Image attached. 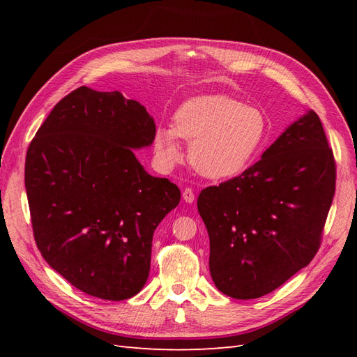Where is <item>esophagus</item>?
<instances>
[{"mask_svg": "<svg viewBox=\"0 0 357 357\" xmlns=\"http://www.w3.org/2000/svg\"><path fill=\"white\" fill-rule=\"evenodd\" d=\"M183 199H185L188 204H192L193 201H195V193H193V190L190 188H186L185 190H183Z\"/></svg>", "mask_w": 357, "mask_h": 357, "instance_id": "34e87169", "label": "esophagus"}]
</instances>
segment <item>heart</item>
I'll return each mask as SVG.
<instances>
[{
  "label": "heart",
  "instance_id": "heart-1",
  "mask_svg": "<svg viewBox=\"0 0 357 357\" xmlns=\"http://www.w3.org/2000/svg\"><path fill=\"white\" fill-rule=\"evenodd\" d=\"M269 135L264 112L228 95L197 96L180 105L174 128H158L155 152L162 165L181 159L178 138L189 146V160L201 176L225 178L245 169L262 152Z\"/></svg>",
  "mask_w": 357,
  "mask_h": 357
}]
</instances>
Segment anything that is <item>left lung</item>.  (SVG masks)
<instances>
[{
    "label": "left lung",
    "mask_w": 357,
    "mask_h": 357,
    "mask_svg": "<svg viewBox=\"0 0 357 357\" xmlns=\"http://www.w3.org/2000/svg\"><path fill=\"white\" fill-rule=\"evenodd\" d=\"M337 167L319 116L308 112L243 174L208 186L198 211L210 236V274L222 294L256 299L316 256Z\"/></svg>",
    "instance_id": "1"
}]
</instances>
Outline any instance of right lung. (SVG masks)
<instances>
[{
	"instance_id": "add662e5",
	"label": "right lung",
	"mask_w": 357,
	"mask_h": 357,
	"mask_svg": "<svg viewBox=\"0 0 357 357\" xmlns=\"http://www.w3.org/2000/svg\"><path fill=\"white\" fill-rule=\"evenodd\" d=\"M155 134L139 102L82 86L29 143L25 188L37 247L91 296L123 301L143 289L155 229L180 202L174 183L147 174L134 155Z\"/></svg>"
}]
</instances>
